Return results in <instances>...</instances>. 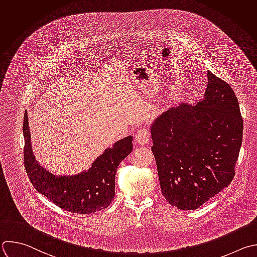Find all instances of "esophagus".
<instances>
[{
  "label": "esophagus",
  "mask_w": 257,
  "mask_h": 257,
  "mask_svg": "<svg viewBox=\"0 0 257 257\" xmlns=\"http://www.w3.org/2000/svg\"><path fill=\"white\" fill-rule=\"evenodd\" d=\"M135 140L139 144H148L150 142V134L146 129H140L135 134Z\"/></svg>",
  "instance_id": "34e87169"
}]
</instances>
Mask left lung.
I'll return each instance as SVG.
<instances>
[{
  "label": "left lung",
  "instance_id": "obj_1",
  "mask_svg": "<svg viewBox=\"0 0 257 257\" xmlns=\"http://www.w3.org/2000/svg\"><path fill=\"white\" fill-rule=\"evenodd\" d=\"M207 74L202 101L169 108L150 127L162 195L180 210H196L230 185L242 144L234 91Z\"/></svg>",
  "mask_w": 257,
  "mask_h": 257
}]
</instances>
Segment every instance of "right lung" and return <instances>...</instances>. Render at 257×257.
Returning a JSON list of instances; mask_svg holds the SVG:
<instances>
[{
  "label": "right lung",
  "instance_id": "1",
  "mask_svg": "<svg viewBox=\"0 0 257 257\" xmlns=\"http://www.w3.org/2000/svg\"><path fill=\"white\" fill-rule=\"evenodd\" d=\"M23 134L25 169L37 192L59 208L77 214H91L104 210L111 204L115 197L117 167L132 151V136H127L105 149L88 170L72 176H56L35 159L27 112L24 115Z\"/></svg>",
  "mask_w": 257,
  "mask_h": 257
}]
</instances>
